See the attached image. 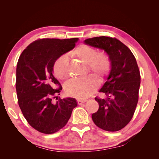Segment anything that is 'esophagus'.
Listing matches in <instances>:
<instances>
[{"mask_svg":"<svg viewBox=\"0 0 159 159\" xmlns=\"http://www.w3.org/2000/svg\"><path fill=\"white\" fill-rule=\"evenodd\" d=\"M85 102H86V101H85V100H84V101L78 100V104L79 105H82V104H83V103H84Z\"/></svg>","mask_w":159,"mask_h":159,"instance_id":"1","label":"esophagus"}]
</instances>
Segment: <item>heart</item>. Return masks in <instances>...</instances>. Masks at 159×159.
<instances>
[{
	"label": "heart",
	"mask_w": 159,
	"mask_h": 159,
	"mask_svg": "<svg viewBox=\"0 0 159 159\" xmlns=\"http://www.w3.org/2000/svg\"><path fill=\"white\" fill-rule=\"evenodd\" d=\"M71 57L87 64L88 70L97 77L99 81H103L108 77L111 70V61L105 52H98L94 48L88 44H80L72 50ZM68 58L62 55L54 64V75L57 78L64 80L68 77ZM98 80L94 76L89 75L80 79H74L65 85L66 93L80 99H85L92 95L98 88Z\"/></svg>",
	"instance_id": "obj_1"
}]
</instances>
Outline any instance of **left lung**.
Listing matches in <instances>:
<instances>
[{"mask_svg": "<svg viewBox=\"0 0 159 159\" xmlns=\"http://www.w3.org/2000/svg\"><path fill=\"white\" fill-rule=\"evenodd\" d=\"M84 42L104 50L111 61L107 80L99 91L107 98H95L99 109L91 115L93 121L105 131H119L131 121L139 100L141 75L135 57L127 46L115 38L94 37Z\"/></svg>", "mask_w": 159, "mask_h": 159, "instance_id": "left-lung-1", "label": "left lung"}]
</instances>
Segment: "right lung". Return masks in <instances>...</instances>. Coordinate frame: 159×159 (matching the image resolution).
I'll list each match as a JSON object with an SVG mask.
<instances>
[{"instance_id":"add662e5","label":"right lung","mask_w":159,"mask_h":159,"mask_svg":"<svg viewBox=\"0 0 159 159\" xmlns=\"http://www.w3.org/2000/svg\"><path fill=\"white\" fill-rule=\"evenodd\" d=\"M78 40L38 39L19 57L16 77L18 105L28 124L42 133L52 134L63 128L78 105L74 98L57 99L62 87L52 73L56 60L73 49Z\"/></svg>"}]
</instances>
